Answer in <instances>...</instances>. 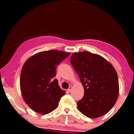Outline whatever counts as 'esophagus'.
<instances>
[{"label":"esophagus","instance_id":"34e87169","mask_svg":"<svg viewBox=\"0 0 134 134\" xmlns=\"http://www.w3.org/2000/svg\"><path fill=\"white\" fill-rule=\"evenodd\" d=\"M71 90H72V86H70L69 87V88L67 90V91L68 92H70L71 91Z\"/></svg>","mask_w":134,"mask_h":134}]
</instances>
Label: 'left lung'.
Instances as JSON below:
<instances>
[{
  "instance_id": "obj_1",
  "label": "left lung",
  "mask_w": 134,
  "mask_h": 134,
  "mask_svg": "<svg viewBox=\"0 0 134 134\" xmlns=\"http://www.w3.org/2000/svg\"><path fill=\"white\" fill-rule=\"evenodd\" d=\"M70 63L85 90L83 97L77 103L79 111L90 118L107 114L119 93L118 75L113 65L102 56L87 51L74 53Z\"/></svg>"
}]
</instances>
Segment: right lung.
<instances>
[{
	"label": "right lung",
	"instance_id": "1",
	"mask_svg": "<svg viewBox=\"0 0 134 134\" xmlns=\"http://www.w3.org/2000/svg\"><path fill=\"white\" fill-rule=\"evenodd\" d=\"M61 51L49 50L35 54L24 64L20 75V89L24 102L41 114L52 111L65 94L59 86L56 66L70 55Z\"/></svg>",
	"mask_w": 134,
	"mask_h": 134
}]
</instances>
